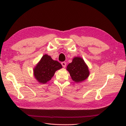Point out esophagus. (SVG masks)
Listing matches in <instances>:
<instances>
[{"label": "esophagus", "mask_w": 126, "mask_h": 126, "mask_svg": "<svg viewBox=\"0 0 126 126\" xmlns=\"http://www.w3.org/2000/svg\"><path fill=\"white\" fill-rule=\"evenodd\" d=\"M62 64L63 68H65L66 66V62H62Z\"/></svg>", "instance_id": "esophagus-1"}]
</instances>
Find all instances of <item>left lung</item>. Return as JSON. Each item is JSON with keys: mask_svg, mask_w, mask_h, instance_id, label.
<instances>
[{"mask_svg": "<svg viewBox=\"0 0 126 126\" xmlns=\"http://www.w3.org/2000/svg\"><path fill=\"white\" fill-rule=\"evenodd\" d=\"M69 72L71 79L75 82L85 80L89 76V68L84 60L80 57H75L66 68Z\"/></svg>", "mask_w": 126, "mask_h": 126, "instance_id": "8db88e82", "label": "left lung"}]
</instances>
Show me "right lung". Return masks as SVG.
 <instances>
[{"label": "right lung", "instance_id": "add662e5", "mask_svg": "<svg viewBox=\"0 0 126 126\" xmlns=\"http://www.w3.org/2000/svg\"><path fill=\"white\" fill-rule=\"evenodd\" d=\"M62 68V65L58 62L45 54L33 68V76L37 81L45 84L50 80L57 70Z\"/></svg>", "mask_w": 126, "mask_h": 126}]
</instances>
